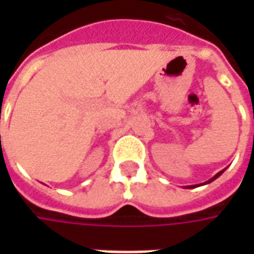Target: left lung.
<instances>
[{"mask_svg":"<svg viewBox=\"0 0 254 254\" xmlns=\"http://www.w3.org/2000/svg\"><path fill=\"white\" fill-rule=\"evenodd\" d=\"M222 173H223V170L222 171H219L218 174H216V176H213L212 178H211V180H208L207 182H204V184H209V182H212L213 180H216V178H218L219 176H222ZM200 185H201V184H200ZM196 187H198V185H190V187H185V188H188V189H191V188H196Z\"/></svg>","mask_w":254,"mask_h":254,"instance_id":"obj_1","label":"left lung"}]
</instances>
